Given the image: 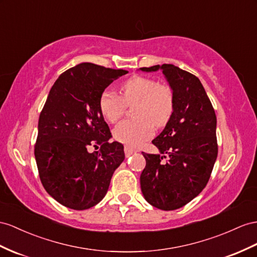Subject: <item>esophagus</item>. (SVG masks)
<instances>
[{
	"mask_svg": "<svg viewBox=\"0 0 257 257\" xmlns=\"http://www.w3.org/2000/svg\"><path fill=\"white\" fill-rule=\"evenodd\" d=\"M134 153H136V150L131 149L130 147H124V154H126L127 157L130 156V155H133Z\"/></svg>",
	"mask_w": 257,
	"mask_h": 257,
	"instance_id": "1",
	"label": "esophagus"
}]
</instances>
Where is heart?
<instances>
[{"mask_svg": "<svg viewBox=\"0 0 257 257\" xmlns=\"http://www.w3.org/2000/svg\"><path fill=\"white\" fill-rule=\"evenodd\" d=\"M121 97L105 90L98 106L103 117L115 122L123 115L127 106L136 104L134 116L138 119L123 120L114 129L117 141L130 147H139L153 135V126H165L174 110L173 90L149 77L135 76L124 81L120 88Z\"/></svg>", "mask_w": 257, "mask_h": 257, "instance_id": "1", "label": "heart"}]
</instances>
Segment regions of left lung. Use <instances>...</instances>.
I'll return each mask as SVG.
<instances>
[{
    "instance_id": "left-lung-1",
    "label": "left lung",
    "mask_w": 257,
    "mask_h": 257,
    "mask_svg": "<svg viewBox=\"0 0 257 257\" xmlns=\"http://www.w3.org/2000/svg\"><path fill=\"white\" fill-rule=\"evenodd\" d=\"M162 70L174 93V110L152 141L160 154L142 152L147 161L141 191L151 205L163 210L185 206L207 185L217 159V119L200 79L173 64L140 68ZM169 161L163 163L165 154Z\"/></svg>"
}]
</instances>
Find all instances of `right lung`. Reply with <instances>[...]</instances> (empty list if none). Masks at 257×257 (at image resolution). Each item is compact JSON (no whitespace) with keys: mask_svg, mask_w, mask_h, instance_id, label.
Returning <instances> with one entry per match:
<instances>
[{"mask_svg":"<svg viewBox=\"0 0 257 257\" xmlns=\"http://www.w3.org/2000/svg\"><path fill=\"white\" fill-rule=\"evenodd\" d=\"M127 72L81 63L63 72L50 90L39 117L35 157L44 189L66 207L82 210L101 202L124 160L122 144L108 142L98 101ZM93 144L101 149L91 154Z\"/></svg>","mask_w":257,"mask_h":257,"instance_id":"add662e5","label":"right lung"}]
</instances>
